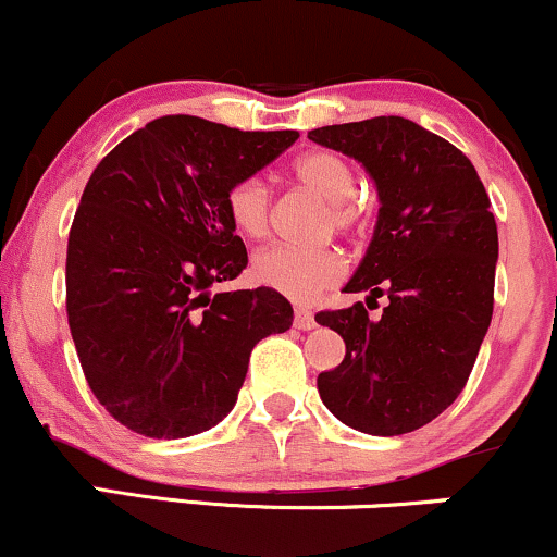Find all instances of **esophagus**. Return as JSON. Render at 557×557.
<instances>
[{"mask_svg": "<svg viewBox=\"0 0 557 557\" xmlns=\"http://www.w3.org/2000/svg\"><path fill=\"white\" fill-rule=\"evenodd\" d=\"M293 324H296L298 330H314L317 327V319H314V314H311L309 309L298 306L296 314H293Z\"/></svg>", "mask_w": 557, "mask_h": 557, "instance_id": "34e87169", "label": "esophagus"}]
</instances>
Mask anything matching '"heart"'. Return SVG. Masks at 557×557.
I'll list each match as a JSON object with an SVG mask.
<instances>
[{
  "label": "heart",
  "instance_id": "b5f03b06",
  "mask_svg": "<svg viewBox=\"0 0 557 557\" xmlns=\"http://www.w3.org/2000/svg\"><path fill=\"white\" fill-rule=\"evenodd\" d=\"M293 181L300 188L327 201L322 216V230L330 233H359L367 222V209L356 190V172L350 162L335 151H306L293 162ZM225 212L230 225L243 238H264L270 233L272 196L259 177L235 181L225 194ZM348 261L335 246H267L253 257L251 274L259 285L272 287L283 296L300 300H314L345 277Z\"/></svg>",
  "mask_w": 557,
  "mask_h": 557
}]
</instances>
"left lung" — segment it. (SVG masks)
I'll list each match as a JSON object with an SVG mask.
<instances>
[{
  "mask_svg": "<svg viewBox=\"0 0 557 557\" xmlns=\"http://www.w3.org/2000/svg\"><path fill=\"white\" fill-rule=\"evenodd\" d=\"M311 140L359 159L374 177V238L345 293L388 296L319 311L345 341L341 367L317 376L324 406L354 430L395 437L430 424L461 395L495 304L497 225L474 164L406 117L327 125Z\"/></svg>",
  "mask_w": 557,
  "mask_h": 557,
  "instance_id": "1",
  "label": "left lung"
}]
</instances>
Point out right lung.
<instances>
[{
  "instance_id": "add662e5",
  "label": "right lung",
  "mask_w": 557,
  "mask_h": 557,
  "mask_svg": "<svg viewBox=\"0 0 557 557\" xmlns=\"http://www.w3.org/2000/svg\"><path fill=\"white\" fill-rule=\"evenodd\" d=\"M296 138L168 114L88 177L67 238V322L88 387L127 430L157 440L212 430L238 400L253 345L290 330L277 290L216 285L248 264L227 188Z\"/></svg>"
}]
</instances>
